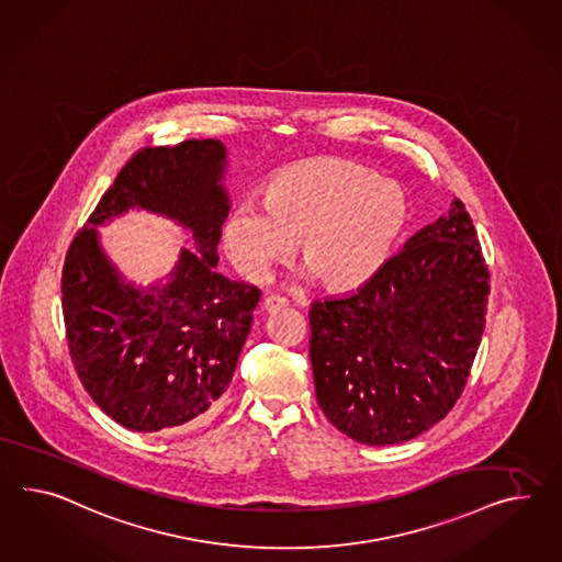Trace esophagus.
<instances>
[{"label":"esophagus","mask_w":562,"mask_h":562,"mask_svg":"<svg viewBox=\"0 0 562 562\" xmlns=\"http://www.w3.org/2000/svg\"><path fill=\"white\" fill-rule=\"evenodd\" d=\"M283 307H288V300L281 297V295H269V297H265V302H262V310L269 312V314L279 312V310H283Z\"/></svg>","instance_id":"esophagus-1"}]
</instances>
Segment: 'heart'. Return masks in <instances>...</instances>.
<instances>
[{"mask_svg": "<svg viewBox=\"0 0 562 562\" xmlns=\"http://www.w3.org/2000/svg\"><path fill=\"white\" fill-rule=\"evenodd\" d=\"M409 222L397 183L359 162L305 160L274 177L267 203L234 207L224 243L232 262L259 279L297 243V259L328 291H355L383 269Z\"/></svg>", "mask_w": 562, "mask_h": 562, "instance_id": "obj_1", "label": "heart"}]
</instances>
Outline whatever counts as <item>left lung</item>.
<instances>
[{
	"mask_svg": "<svg viewBox=\"0 0 562 562\" xmlns=\"http://www.w3.org/2000/svg\"><path fill=\"white\" fill-rule=\"evenodd\" d=\"M490 269L461 200L369 283L312 303L317 403L348 438L400 445L461 397L485 330Z\"/></svg>",
	"mask_w": 562,
	"mask_h": 562,
	"instance_id": "left-lung-1",
	"label": "left lung"
}]
</instances>
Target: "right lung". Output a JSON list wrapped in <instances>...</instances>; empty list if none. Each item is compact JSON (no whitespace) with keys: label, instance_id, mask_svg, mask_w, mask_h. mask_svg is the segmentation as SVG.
<instances>
[{"label":"right lung","instance_id":"1","mask_svg":"<svg viewBox=\"0 0 562 562\" xmlns=\"http://www.w3.org/2000/svg\"><path fill=\"white\" fill-rule=\"evenodd\" d=\"M226 146L186 140L143 148L77 232L60 291L75 371L103 414L134 432L198 422L228 389L260 289L216 273L217 243L231 212ZM132 206L171 216L194 232L165 286L126 284L94 231Z\"/></svg>","mask_w":562,"mask_h":562}]
</instances>
